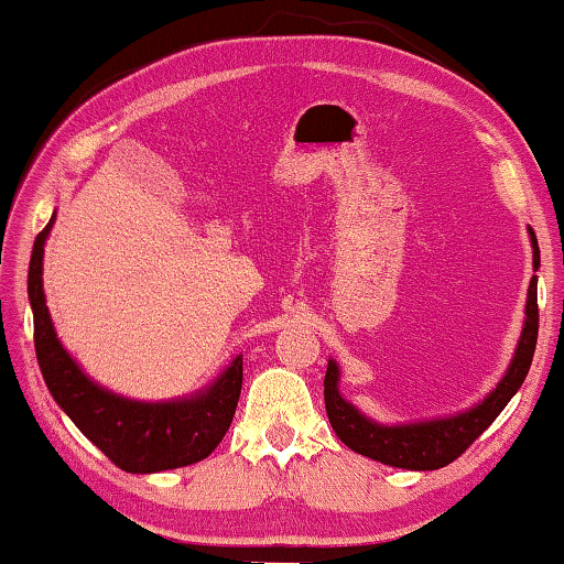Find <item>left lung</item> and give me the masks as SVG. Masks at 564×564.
Instances as JSON below:
<instances>
[{
    "instance_id": "8db88e82",
    "label": "left lung",
    "mask_w": 564,
    "mask_h": 564,
    "mask_svg": "<svg viewBox=\"0 0 564 564\" xmlns=\"http://www.w3.org/2000/svg\"><path fill=\"white\" fill-rule=\"evenodd\" d=\"M532 248H534V271L540 268V248L538 236L530 230ZM540 330V308H538V275H532L530 293H527V318L522 328L520 346H517L514 359L509 364L505 379L497 383V389L477 404L475 409L449 419H434V422H419L404 426H381L371 419L359 414L346 399L338 394V366L328 361L326 379H324V399L326 414L334 426L338 440L348 449L364 454V457L377 459L389 467L401 469H440L452 464L457 457L475 444L477 436L495 422L509 399L517 394V389L524 383L527 371L532 366L534 346H538Z\"/></svg>"
}]
</instances>
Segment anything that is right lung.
I'll return each mask as SVG.
<instances>
[{
    "label": "right lung",
    "instance_id": "obj_1",
    "mask_svg": "<svg viewBox=\"0 0 564 564\" xmlns=\"http://www.w3.org/2000/svg\"><path fill=\"white\" fill-rule=\"evenodd\" d=\"M52 223L55 216L34 238L26 279L34 314V351L50 394L115 467L132 475L177 469L205 459L234 422L243 387V356H236L208 391L167 404H140L97 387L57 341L44 303L42 253Z\"/></svg>",
    "mask_w": 564,
    "mask_h": 564
}]
</instances>
